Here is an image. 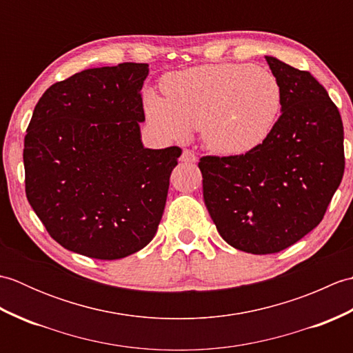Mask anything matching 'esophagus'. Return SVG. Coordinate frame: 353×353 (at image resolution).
Listing matches in <instances>:
<instances>
[{
    "mask_svg": "<svg viewBox=\"0 0 353 353\" xmlns=\"http://www.w3.org/2000/svg\"><path fill=\"white\" fill-rule=\"evenodd\" d=\"M181 161L185 163H194V162H197V156H196V153L191 152V150H183Z\"/></svg>",
    "mask_w": 353,
    "mask_h": 353,
    "instance_id": "obj_1",
    "label": "esophagus"
}]
</instances>
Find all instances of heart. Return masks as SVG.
<instances>
[{
	"label": "heart",
	"instance_id": "heart-1",
	"mask_svg": "<svg viewBox=\"0 0 353 353\" xmlns=\"http://www.w3.org/2000/svg\"><path fill=\"white\" fill-rule=\"evenodd\" d=\"M163 95L148 91L145 109L157 129L174 139L201 130L212 152L249 153L270 138L282 110L274 74L245 63H216L168 74Z\"/></svg>",
	"mask_w": 353,
	"mask_h": 353
}]
</instances>
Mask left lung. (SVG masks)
<instances>
[{
    "label": "left lung",
    "mask_w": 353,
    "mask_h": 353,
    "mask_svg": "<svg viewBox=\"0 0 353 353\" xmlns=\"http://www.w3.org/2000/svg\"><path fill=\"white\" fill-rule=\"evenodd\" d=\"M282 86V114L258 148L203 156L205 205L221 238L253 254L277 253L323 220L344 172L340 112L308 71L272 56Z\"/></svg>",
    "instance_id": "8db88e82"
}]
</instances>
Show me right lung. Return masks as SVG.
Segmentation results:
<instances>
[{"instance_id": "1", "label": "right lung", "mask_w": 353, "mask_h": 353, "mask_svg": "<svg viewBox=\"0 0 353 353\" xmlns=\"http://www.w3.org/2000/svg\"><path fill=\"white\" fill-rule=\"evenodd\" d=\"M147 63L91 68L50 86L24 139L26 194L52 239L94 259L152 241L182 150L145 148Z\"/></svg>"}]
</instances>
